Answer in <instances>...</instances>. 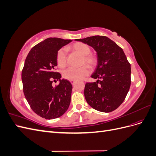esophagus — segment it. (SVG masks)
<instances>
[{
    "label": "esophagus",
    "mask_w": 156,
    "mask_h": 156,
    "mask_svg": "<svg viewBox=\"0 0 156 156\" xmlns=\"http://www.w3.org/2000/svg\"><path fill=\"white\" fill-rule=\"evenodd\" d=\"M71 81V83H72V84H74V83H75V81Z\"/></svg>",
    "instance_id": "obj_1"
}]
</instances>
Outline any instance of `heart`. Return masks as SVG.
Returning <instances> with one entry per match:
<instances>
[{
	"label": "heart",
	"mask_w": 156,
	"mask_h": 156,
	"mask_svg": "<svg viewBox=\"0 0 156 156\" xmlns=\"http://www.w3.org/2000/svg\"><path fill=\"white\" fill-rule=\"evenodd\" d=\"M71 49L75 53L83 56L82 64H87L90 67H94L96 64V59L92 55H90L91 49L86 44L77 42L71 46ZM56 62L58 66L64 68L67 64V52L64 48H62L58 51L56 55ZM90 73V68L87 65H84L79 68H69L66 69L63 72L64 78L69 81H77L83 79L84 77L87 76Z\"/></svg>",
	"instance_id": "heart-1"
}]
</instances>
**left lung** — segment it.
<instances>
[{
  "label": "left lung",
  "mask_w": 156,
  "mask_h": 156,
  "mask_svg": "<svg viewBox=\"0 0 156 156\" xmlns=\"http://www.w3.org/2000/svg\"><path fill=\"white\" fill-rule=\"evenodd\" d=\"M75 40L92 47L97 52L98 65L91 77L98 80L86 83V101L98 111H115L124 101L131 85V65L123 49L104 36Z\"/></svg>",
  "instance_id": "8db88e82"
}]
</instances>
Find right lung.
I'll return each mask as SVG.
<instances>
[{"instance_id":"obj_1","label":"right lung","mask_w":156,"mask_h":156,"mask_svg":"<svg viewBox=\"0 0 156 156\" xmlns=\"http://www.w3.org/2000/svg\"><path fill=\"white\" fill-rule=\"evenodd\" d=\"M72 41L49 37L33 47L25 59L21 73L23 92L32 111L45 119H57L69 106L72 84L60 79V73L55 70L58 51ZM53 80L59 81L55 87Z\"/></svg>"}]
</instances>
